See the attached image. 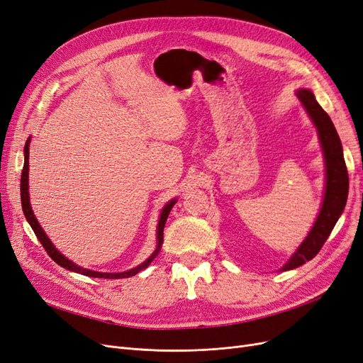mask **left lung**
<instances>
[{
    "mask_svg": "<svg viewBox=\"0 0 363 363\" xmlns=\"http://www.w3.org/2000/svg\"><path fill=\"white\" fill-rule=\"evenodd\" d=\"M296 97L302 103L305 112L317 130L318 142L325 157L326 182L323 202H321L314 225L303 239V242L291 254L279 271L296 269V267L317 256V252L323 247L335 224L341 217L348 196V173L344 161L342 145L332 119L321 109L311 89H298Z\"/></svg>",
    "mask_w": 363,
    "mask_h": 363,
    "instance_id": "left-lung-1",
    "label": "left lung"
}]
</instances>
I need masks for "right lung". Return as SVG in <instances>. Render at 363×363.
I'll return each instance as SVG.
<instances>
[{
  "label": "right lung",
  "mask_w": 363,
  "mask_h": 363,
  "mask_svg": "<svg viewBox=\"0 0 363 363\" xmlns=\"http://www.w3.org/2000/svg\"><path fill=\"white\" fill-rule=\"evenodd\" d=\"M30 143H31V138H28V140H26L25 143V147H23V155H25V160H23V169H22V177H21V202H22V209H23V216L26 218V221L30 223L31 229L34 230L37 239L40 240V244H42L46 250V252L49 254V257L58 263L60 266H62L64 269L67 271H72V272H76V274H82L85 277H92V278H107V279H118V278H130L133 275L139 274L140 271L146 269L147 266L151 264V262L158 256V252L161 250V245H163V230H164V224H166V220L169 217V213L172 211V208L174 206V203H177L178 199H172L169 200V202L163 206V209H161L160 212V218H158V224H157V247L154 250V252L151 254L150 257H147L143 263H140L139 266L133 267V269L130 271H124V272H97V271H91V269H86V267H82L76 264L74 262L67 259L64 254H61L55 245L52 244V240L48 238V235L45 233L43 227L38 224L34 212H33V208H31V203H30V191H28V170H30Z\"/></svg>",
  "instance_id": "right-lung-1"
}]
</instances>
